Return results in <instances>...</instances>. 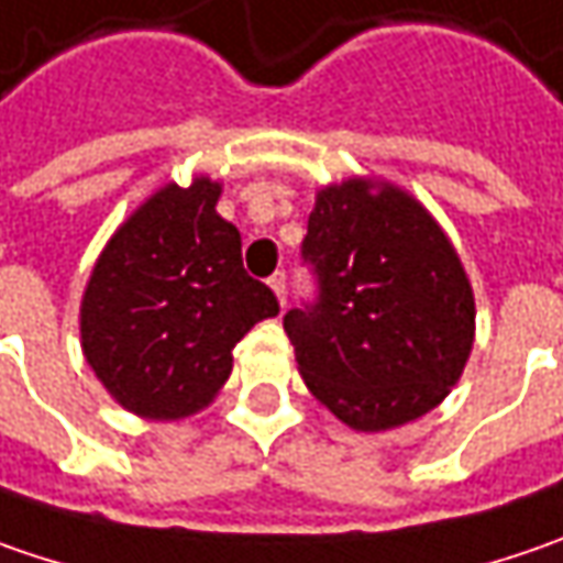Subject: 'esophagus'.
<instances>
[{
  "mask_svg": "<svg viewBox=\"0 0 563 563\" xmlns=\"http://www.w3.org/2000/svg\"><path fill=\"white\" fill-rule=\"evenodd\" d=\"M267 283H271V289L277 292L280 306H286V274H283V271H277V274H274V277H271Z\"/></svg>",
  "mask_w": 563,
  "mask_h": 563,
  "instance_id": "34e87169",
  "label": "esophagus"
}]
</instances>
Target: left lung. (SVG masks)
Instances as JSON below:
<instances>
[{"mask_svg":"<svg viewBox=\"0 0 563 563\" xmlns=\"http://www.w3.org/2000/svg\"><path fill=\"white\" fill-rule=\"evenodd\" d=\"M302 257L318 299L289 308L283 330L314 400L355 431H387L451 394L473 353L476 299L409 191L375 179L321 188Z\"/></svg>","mask_w":563,"mask_h":563,"instance_id":"left-lung-1","label":"left lung"}]
</instances>
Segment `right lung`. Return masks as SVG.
<instances>
[{
	"label": "right lung",
	"instance_id": "add662e5",
	"mask_svg": "<svg viewBox=\"0 0 563 563\" xmlns=\"http://www.w3.org/2000/svg\"><path fill=\"white\" fill-rule=\"evenodd\" d=\"M208 176L163 185L112 233L81 299V350L110 397L141 419L195 416L233 372L235 343L277 296L242 267V235Z\"/></svg>",
	"mask_w": 563,
	"mask_h": 563
}]
</instances>
